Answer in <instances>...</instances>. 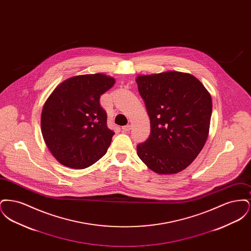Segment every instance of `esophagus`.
Listing matches in <instances>:
<instances>
[{
    "label": "esophagus",
    "mask_w": 251,
    "mask_h": 251,
    "mask_svg": "<svg viewBox=\"0 0 251 251\" xmlns=\"http://www.w3.org/2000/svg\"><path fill=\"white\" fill-rule=\"evenodd\" d=\"M131 125H126V126H123V127H122V131H125V132H128V131H131Z\"/></svg>",
    "instance_id": "1"
}]
</instances>
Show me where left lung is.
<instances>
[{"label": "left lung", "mask_w": 251, "mask_h": 251, "mask_svg": "<svg viewBox=\"0 0 251 251\" xmlns=\"http://www.w3.org/2000/svg\"><path fill=\"white\" fill-rule=\"evenodd\" d=\"M151 120L149 139L137 154L157 174H176L197 158L206 143L212 98L189 73L167 72L135 79Z\"/></svg>", "instance_id": "left-lung-1"}]
</instances>
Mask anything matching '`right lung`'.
<instances>
[{
  "label": "right lung",
  "instance_id": "obj_1",
  "mask_svg": "<svg viewBox=\"0 0 251 251\" xmlns=\"http://www.w3.org/2000/svg\"><path fill=\"white\" fill-rule=\"evenodd\" d=\"M115 84L101 73L73 76L49 96L41 113V131L54 158L65 167L84 169L107 151L115 132L100 98Z\"/></svg>",
  "mask_w": 251,
  "mask_h": 251
}]
</instances>
